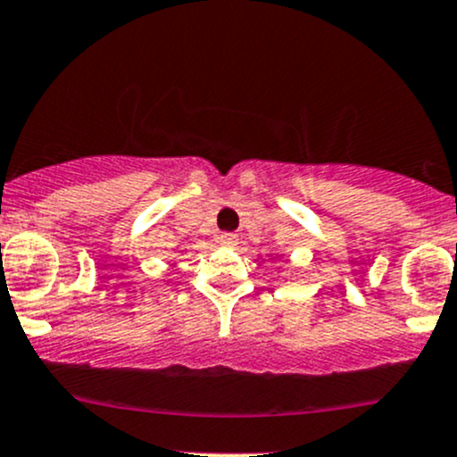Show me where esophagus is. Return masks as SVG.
Segmentation results:
<instances>
[{
  "instance_id": "1",
  "label": "esophagus",
  "mask_w": 457,
  "mask_h": 457,
  "mask_svg": "<svg viewBox=\"0 0 457 457\" xmlns=\"http://www.w3.org/2000/svg\"><path fill=\"white\" fill-rule=\"evenodd\" d=\"M237 244H239L237 235H233V233L220 235V245H222V248H235Z\"/></svg>"
}]
</instances>
